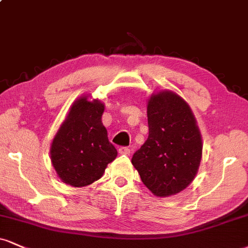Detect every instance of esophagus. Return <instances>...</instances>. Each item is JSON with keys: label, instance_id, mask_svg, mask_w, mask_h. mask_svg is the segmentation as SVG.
Here are the masks:
<instances>
[{"label": "esophagus", "instance_id": "1", "mask_svg": "<svg viewBox=\"0 0 248 248\" xmlns=\"http://www.w3.org/2000/svg\"><path fill=\"white\" fill-rule=\"evenodd\" d=\"M119 154H120V155H126V156H129L130 149L127 148V147H121V148H119Z\"/></svg>", "mask_w": 248, "mask_h": 248}]
</instances>
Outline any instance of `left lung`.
Wrapping results in <instances>:
<instances>
[{
    "instance_id": "1",
    "label": "left lung",
    "mask_w": 248,
    "mask_h": 248,
    "mask_svg": "<svg viewBox=\"0 0 248 248\" xmlns=\"http://www.w3.org/2000/svg\"><path fill=\"white\" fill-rule=\"evenodd\" d=\"M147 107L149 136L134 154L132 164L154 195H175L198 174L201 133L189 105L175 92H155Z\"/></svg>"
}]
</instances>
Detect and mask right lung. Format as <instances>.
Segmentation results:
<instances>
[{
    "label": "right lung",
    "instance_id": "obj_1",
    "mask_svg": "<svg viewBox=\"0 0 248 248\" xmlns=\"http://www.w3.org/2000/svg\"><path fill=\"white\" fill-rule=\"evenodd\" d=\"M105 105L82 95L74 101L50 144V162L62 183L84 187L103 177L118 156L101 122Z\"/></svg>",
    "mask_w": 248,
    "mask_h": 248
}]
</instances>
